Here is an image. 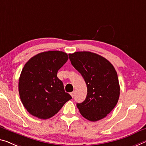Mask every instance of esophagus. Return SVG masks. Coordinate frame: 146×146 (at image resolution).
Returning a JSON list of instances; mask_svg holds the SVG:
<instances>
[{
	"label": "esophagus",
	"instance_id": "esophagus-1",
	"mask_svg": "<svg viewBox=\"0 0 146 146\" xmlns=\"http://www.w3.org/2000/svg\"><path fill=\"white\" fill-rule=\"evenodd\" d=\"M70 95H71V96L72 97H74V92H71V93H70Z\"/></svg>",
	"mask_w": 146,
	"mask_h": 146
}]
</instances>
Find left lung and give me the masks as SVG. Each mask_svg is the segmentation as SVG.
Listing matches in <instances>:
<instances>
[{"instance_id": "8db88e82", "label": "left lung", "mask_w": 146, "mask_h": 146, "mask_svg": "<svg viewBox=\"0 0 146 146\" xmlns=\"http://www.w3.org/2000/svg\"><path fill=\"white\" fill-rule=\"evenodd\" d=\"M68 55L87 87L86 100L76 104L80 113L91 121L102 119L115 108L119 98L115 69L106 59L96 53L77 51Z\"/></svg>"}]
</instances>
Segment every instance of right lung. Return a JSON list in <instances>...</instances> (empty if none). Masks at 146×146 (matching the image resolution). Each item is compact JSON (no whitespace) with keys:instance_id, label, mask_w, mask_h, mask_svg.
Instances as JSON below:
<instances>
[{"instance_id":"obj_1","label":"right lung","mask_w":146,"mask_h":146,"mask_svg":"<svg viewBox=\"0 0 146 146\" xmlns=\"http://www.w3.org/2000/svg\"><path fill=\"white\" fill-rule=\"evenodd\" d=\"M68 59L66 53L48 51L35 55L25 64L19 79V93L32 115L42 119L50 118L72 98L57 76Z\"/></svg>"}]
</instances>
